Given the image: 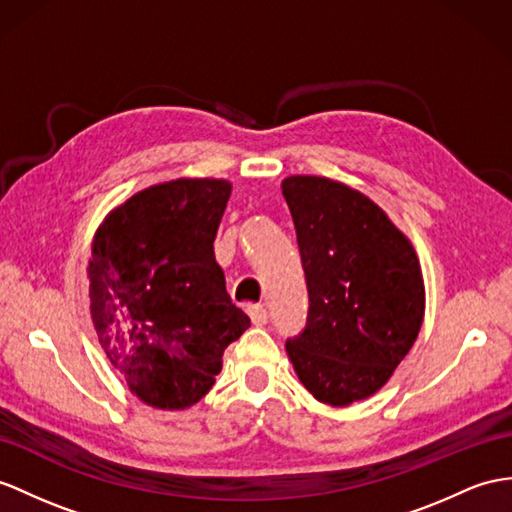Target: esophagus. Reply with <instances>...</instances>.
Listing matches in <instances>:
<instances>
[{
	"label": "esophagus",
	"instance_id": "34e87169",
	"mask_svg": "<svg viewBox=\"0 0 512 512\" xmlns=\"http://www.w3.org/2000/svg\"><path fill=\"white\" fill-rule=\"evenodd\" d=\"M247 315H249V319H252L254 326H265V323L269 321L267 308L260 306V304H249L247 306Z\"/></svg>",
	"mask_w": 512,
	"mask_h": 512
}]
</instances>
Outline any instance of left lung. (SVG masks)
Returning <instances> with one entry per match:
<instances>
[{
	"instance_id": "8db88e82",
	"label": "left lung",
	"mask_w": 512,
	"mask_h": 512,
	"mask_svg": "<svg viewBox=\"0 0 512 512\" xmlns=\"http://www.w3.org/2000/svg\"><path fill=\"white\" fill-rule=\"evenodd\" d=\"M282 195L308 289L306 328L286 339L297 378L330 406L386 384L421 330L426 291L415 247L350 186L291 176Z\"/></svg>"
}]
</instances>
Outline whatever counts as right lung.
Returning a JSON list of instances; mask_svg holds the SVG:
<instances>
[{"instance_id": "right-lung-1", "label": "right lung", "mask_w": 512, "mask_h": 512, "mask_svg": "<svg viewBox=\"0 0 512 512\" xmlns=\"http://www.w3.org/2000/svg\"><path fill=\"white\" fill-rule=\"evenodd\" d=\"M230 191L210 178L149 186L95 232L89 297L99 345L154 408L202 400L223 350L249 328L213 249Z\"/></svg>"}]
</instances>
